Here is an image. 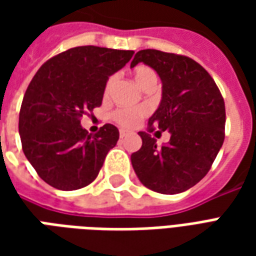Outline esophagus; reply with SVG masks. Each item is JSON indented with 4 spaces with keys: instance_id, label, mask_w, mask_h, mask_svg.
<instances>
[{
    "instance_id": "1",
    "label": "esophagus",
    "mask_w": 256,
    "mask_h": 256,
    "mask_svg": "<svg viewBox=\"0 0 256 256\" xmlns=\"http://www.w3.org/2000/svg\"><path fill=\"white\" fill-rule=\"evenodd\" d=\"M128 130H120V132H119V137H120V138H124V137H126V136H128Z\"/></svg>"
}]
</instances>
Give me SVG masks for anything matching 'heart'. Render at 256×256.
<instances>
[{
	"instance_id": "b5f03b06",
	"label": "heart",
	"mask_w": 256,
	"mask_h": 256,
	"mask_svg": "<svg viewBox=\"0 0 256 256\" xmlns=\"http://www.w3.org/2000/svg\"><path fill=\"white\" fill-rule=\"evenodd\" d=\"M133 75L136 84H138L141 89H144L146 84L158 82V75L150 67H144V66L137 67L134 70ZM115 80H116L115 75H111L106 80V88H104V96L106 97L110 94ZM145 114H146V110H144V108H118V110L112 112V119L123 128H134L141 122V119L145 116Z\"/></svg>"
}]
</instances>
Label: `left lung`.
Segmentation results:
<instances>
[{
	"label": "left lung",
	"mask_w": 256,
	"mask_h": 256,
	"mask_svg": "<svg viewBox=\"0 0 256 256\" xmlns=\"http://www.w3.org/2000/svg\"><path fill=\"white\" fill-rule=\"evenodd\" d=\"M144 63L162 79V101L150 118L148 132H140L142 146L132 155L137 177L150 190L176 194L206 177L225 140V102L218 86L193 58L144 49L130 67ZM154 126L168 130L169 144L158 147Z\"/></svg>",
	"instance_id": "1"
}]
</instances>
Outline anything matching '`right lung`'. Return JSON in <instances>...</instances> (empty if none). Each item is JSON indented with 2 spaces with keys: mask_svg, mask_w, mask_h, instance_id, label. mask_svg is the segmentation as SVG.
Masks as SVG:
<instances>
[{
  "mask_svg": "<svg viewBox=\"0 0 256 256\" xmlns=\"http://www.w3.org/2000/svg\"><path fill=\"white\" fill-rule=\"evenodd\" d=\"M133 54L92 45L71 48L42 64L31 79L19 114L22 148L50 186L75 190L98 176L119 130L106 123L92 136L80 118L101 106L108 76Z\"/></svg>",
  "mask_w": 256,
  "mask_h": 256,
  "instance_id": "add662e5",
  "label": "right lung"
}]
</instances>
